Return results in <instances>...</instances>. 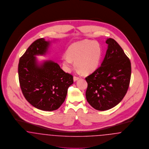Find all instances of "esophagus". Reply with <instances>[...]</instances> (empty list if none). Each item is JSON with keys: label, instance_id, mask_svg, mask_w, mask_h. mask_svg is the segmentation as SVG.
I'll use <instances>...</instances> for the list:
<instances>
[{"label": "esophagus", "instance_id": "esophagus-1", "mask_svg": "<svg viewBox=\"0 0 149 149\" xmlns=\"http://www.w3.org/2000/svg\"><path fill=\"white\" fill-rule=\"evenodd\" d=\"M79 79V78L78 77H77V76H74V77H73V80H74V81H76L78 80Z\"/></svg>", "mask_w": 149, "mask_h": 149}]
</instances>
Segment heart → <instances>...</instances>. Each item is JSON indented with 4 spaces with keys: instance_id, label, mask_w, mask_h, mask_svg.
Returning <instances> with one entry per match:
<instances>
[{
    "instance_id": "1",
    "label": "heart",
    "mask_w": 149,
    "mask_h": 149,
    "mask_svg": "<svg viewBox=\"0 0 149 149\" xmlns=\"http://www.w3.org/2000/svg\"><path fill=\"white\" fill-rule=\"evenodd\" d=\"M66 54L62 57V62L67 70L71 69L73 61H75L78 68L85 73H90L95 71L99 65L102 49L98 42L85 40L72 44Z\"/></svg>"
}]
</instances>
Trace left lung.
I'll return each mask as SVG.
<instances>
[{
    "instance_id": "left-lung-1",
    "label": "left lung",
    "mask_w": 149,
    "mask_h": 149,
    "mask_svg": "<svg viewBox=\"0 0 149 149\" xmlns=\"http://www.w3.org/2000/svg\"><path fill=\"white\" fill-rule=\"evenodd\" d=\"M106 43L108 47L101 66L85 78L87 101L101 111L110 109L122 101L131 75V62L122 48L111 38Z\"/></svg>"
}]
</instances>
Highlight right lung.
Masks as SVG:
<instances>
[{"instance_id":"1","label":"right lung","mask_w":149,"mask_h":149,"mask_svg":"<svg viewBox=\"0 0 149 149\" xmlns=\"http://www.w3.org/2000/svg\"><path fill=\"white\" fill-rule=\"evenodd\" d=\"M50 42L41 38L28 47L19 59L18 77L22 92L27 101L44 111L58 109L73 83V76L65 73L58 63L46 61L38 64L36 55H45Z\"/></svg>"}]
</instances>
